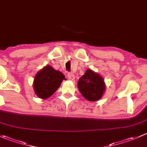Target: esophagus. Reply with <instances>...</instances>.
<instances>
[{
    "instance_id": "obj_1",
    "label": "esophagus",
    "mask_w": 147,
    "mask_h": 147,
    "mask_svg": "<svg viewBox=\"0 0 147 147\" xmlns=\"http://www.w3.org/2000/svg\"><path fill=\"white\" fill-rule=\"evenodd\" d=\"M68 78H69V79L72 80H75V75H74L73 73H72V72H69L67 75Z\"/></svg>"
}]
</instances>
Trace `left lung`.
<instances>
[{
	"label": "left lung",
	"instance_id": "left-lung-1",
	"mask_svg": "<svg viewBox=\"0 0 147 147\" xmlns=\"http://www.w3.org/2000/svg\"><path fill=\"white\" fill-rule=\"evenodd\" d=\"M78 87L82 96L90 101H96L101 98L105 88L103 79L91 69H87L80 78Z\"/></svg>",
	"mask_w": 147,
	"mask_h": 147
}]
</instances>
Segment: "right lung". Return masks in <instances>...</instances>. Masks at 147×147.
I'll list each match as a JSON object with an SVG mask.
<instances>
[{"label": "right lung", "mask_w": 147, "mask_h": 147, "mask_svg": "<svg viewBox=\"0 0 147 147\" xmlns=\"http://www.w3.org/2000/svg\"><path fill=\"white\" fill-rule=\"evenodd\" d=\"M63 80H66L61 72L55 70L51 66H46L35 76L34 88L39 98H49L60 86Z\"/></svg>", "instance_id": "add662e5"}]
</instances>
